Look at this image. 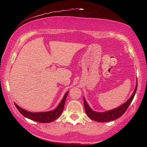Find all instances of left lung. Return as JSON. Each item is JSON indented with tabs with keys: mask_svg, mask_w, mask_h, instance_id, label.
Wrapping results in <instances>:
<instances>
[{
	"mask_svg": "<svg viewBox=\"0 0 147 147\" xmlns=\"http://www.w3.org/2000/svg\"><path fill=\"white\" fill-rule=\"evenodd\" d=\"M137 87L138 82H136V85L134 90V92H133L132 95L130 96V98L126 102H125L120 107L116 108V109H114L113 110L107 111L105 112H96L95 111H93L88 104L87 102L86 101L85 98H83L84 106V109H85L86 114L90 119L98 122H107L119 119L125 113V111L128 109L129 106L130 105L131 102H132V100L135 96Z\"/></svg>",
	"mask_w": 147,
	"mask_h": 147,
	"instance_id": "8db88e82",
	"label": "left lung"
}]
</instances>
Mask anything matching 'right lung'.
I'll return each instance as SVG.
<instances>
[{
    "instance_id": "obj_1",
    "label": "right lung",
    "mask_w": 147,
    "mask_h": 147,
    "mask_svg": "<svg viewBox=\"0 0 147 147\" xmlns=\"http://www.w3.org/2000/svg\"><path fill=\"white\" fill-rule=\"evenodd\" d=\"M68 92L69 91L67 92L65 94L63 99L61 100V101L59 102L58 107L55 110L52 111L40 113H32L22 109L16 103H15V105L22 115L29 119L40 123H50L59 118L62 113H63Z\"/></svg>"
}]
</instances>
